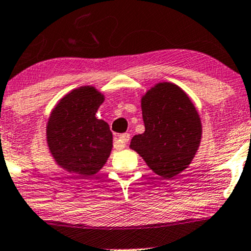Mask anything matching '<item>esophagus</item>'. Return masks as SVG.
<instances>
[{
    "label": "esophagus",
    "mask_w": 251,
    "mask_h": 251,
    "mask_svg": "<svg viewBox=\"0 0 251 251\" xmlns=\"http://www.w3.org/2000/svg\"><path fill=\"white\" fill-rule=\"evenodd\" d=\"M129 138H131V135H129L128 133H123V134H120V135H119V140H120V142H123V144H124V148H125V146L127 145V143H128Z\"/></svg>",
    "instance_id": "esophagus-1"
}]
</instances>
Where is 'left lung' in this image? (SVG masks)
<instances>
[{
  "label": "left lung",
  "mask_w": 251,
  "mask_h": 251,
  "mask_svg": "<svg viewBox=\"0 0 251 251\" xmlns=\"http://www.w3.org/2000/svg\"><path fill=\"white\" fill-rule=\"evenodd\" d=\"M145 132L129 148L154 174L174 178L188 169L201 140V122L190 97L176 83L162 81L140 99Z\"/></svg>",
  "instance_id": "1"
}]
</instances>
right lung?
Here are the masks:
<instances>
[{"instance_id":"1","label":"right lung","mask_w":251,"mask_h":251,"mask_svg":"<svg viewBox=\"0 0 251 251\" xmlns=\"http://www.w3.org/2000/svg\"><path fill=\"white\" fill-rule=\"evenodd\" d=\"M105 96L94 86L72 89L51 109L46 140L57 166L76 178L94 176L107 162L113 135L96 117Z\"/></svg>"}]
</instances>
